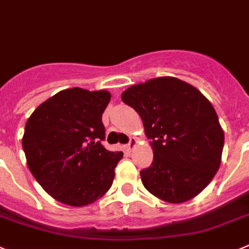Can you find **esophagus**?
<instances>
[{
  "mask_svg": "<svg viewBox=\"0 0 249 249\" xmlns=\"http://www.w3.org/2000/svg\"><path fill=\"white\" fill-rule=\"evenodd\" d=\"M136 143H138L136 139L135 138H131V139H130L129 143H127V145H125V151H127V152H131L132 148H134L136 146Z\"/></svg>",
  "mask_w": 249,
  "mask_h": 249,
  "instance_id": "34e87169",
  "label": "esophagus"
}]
</instances>
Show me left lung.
<instances>
[{
	"label": "left lung",
	"instance_id": "8db88e82",
	"mask_svg": "<svg viewBox=\"0 0 249 249\" xmlns=\"http://www.w3.org/2000/svg\"><path fill=\"white\" fill-rule=\"evenodd\" d=\"M122 101L141 117L153 161L142 184L161 200L179 204L203 192L221 163L224 130L203 93L176 77L152 78L125 89Z\"/></svg>",
	"mask_w": 249,
	"mask_h": 249
}]
</instances>
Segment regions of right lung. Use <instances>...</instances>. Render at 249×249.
I'll return each instance as SVG.
<instances>
[{
	"mask_svg": "<svg viewBox=\"0 0 249 249\" xmlns=\"http://www.w3.org/2000/svg\"><path fill=\"white\" fill-rule=\"evenodd\" d=\"M108 90L69 88L41 103L27 120L22 139L28 167L43 189L70 206H86L113 184L123 152L102 141Z\"/></svg>",
	"mask_w": 249,
	"mask_h": 249,
	"instance_id": "right-lung-1",
	"label": "right lung"
}]
</instances>
